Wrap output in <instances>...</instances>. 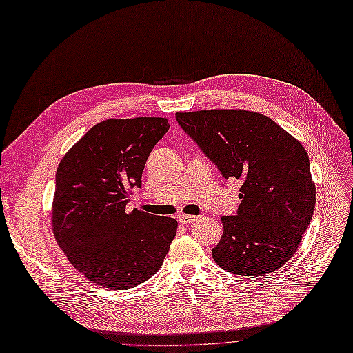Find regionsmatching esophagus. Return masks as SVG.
I'll use <instances>...</instances> for the list:
<instances>
[{
	"label": "esophagus",
	"mask_w": 353,
	"mask_h": 353,
	"mask_svg": "<svg viewBox=\"0 0 353 353\" xmlns=\"http://www.w3.org/2000/svg\"><path fill=\"white\" fill-rule=\"evenodd\" d=\"M177 220L181 224H192V223H195L198 220V217H196V215H190V214H180Z\"/></svg>",
	"instance_id": "34e87169"
}]
</instances>
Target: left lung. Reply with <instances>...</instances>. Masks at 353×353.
<instances>
[{"instance_id":"8db88e82","label":"left lung","mask_w":353,"mask_h":353,"mask_svg":"<svg viewBox=\"0 0 353 353\" xmlns=\"http://www.w3.org/2000/svg\"><path fill=\"white\" fill-rule=\"evenodd\" d=\"M176 120L225 179L243 181L237 214L221 219L215 263L248 277L281 268L298 251L315 208V183L302 143L254 111L176 112Z\"/></svg>"}]
</instances>
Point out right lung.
<instances>
[{"instance_id": "obj_1", "label": "right lung", "mask_w": 353, "mask_h": 353, "mask_svg": "<svg viewBox=\"0 0 353 353\" xmlns=\"http://www.w3.org/2000/svg\"><path fill=\"white\" fill-rule=\"evenodd\" d=\"M164 117L108 119L90 128L61 158L51 223L72 265L102 288L130 289L163 265L177 221L128 210L142 185L152 148L168 130Z\"/></svg>"}]
</instances>
